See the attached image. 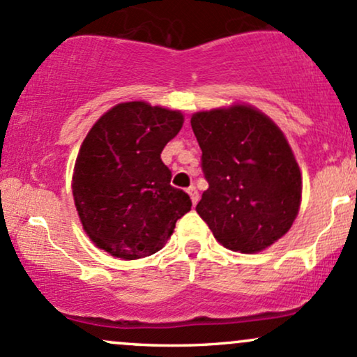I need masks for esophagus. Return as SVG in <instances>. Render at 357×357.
Returning <instances> with one entry per match:
<instances>
[{
  "instance_id": "esophagus-1",
  "label": "esophagus",
  "mask_w": 357,
  "mask_h": 357,
  "mask_svg": "<svg viewBox=\"0 0 357 357\" xmlns=\"http://www.w3.org/2000/svg\"><path fill=\"white\" fill-rule=\"evenodd\" d=\"M188 195H190V198H191V203H192V206H196V203H198V199H199L198 190H196L195 186H190V188H188Z\"/></svg>"
}]
</instances>
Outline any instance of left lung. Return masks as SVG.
Here are the masks:
<instances>
[{
	"label": "left lung",
	"mask_w": 357,
	"mask_h": 357,
	"mask_svg": "<svg viewBox=\"0 0 357 357\" xmlns=\"http://www.w3.org/2000/svg\"><path fill=\"white\" fill-rule=\"evenodd\" d=\"M191 127L210 186L196 211L225 248L257 253L296 220L302 176L273 121L250 105L196 112Z\"/></svg>",
	"instance_id": "obj_1"
}]
</instances>
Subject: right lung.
<instances>
[{"label":"right lung","mask_w":357,"mask_h":357,"mask_svg":"<svg viewBox=\"0 0 357 357\" xmlns=\"http://www.w3.org/2000/svg\"><path fill=\"white\" fill-rule=\"evenodd\" d=\"M183 127L179 110L124 102L105 112L82 142L72 191L82 227L97 247L122 260L159 252L191 199L171 186L161 161Z\"/></svg>","instance_id":"right-lung-1"}]
</instances>
